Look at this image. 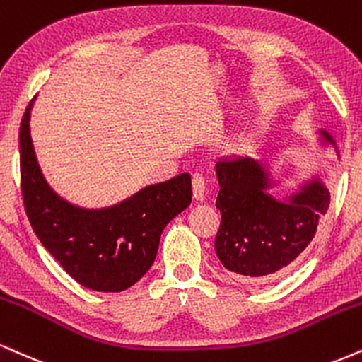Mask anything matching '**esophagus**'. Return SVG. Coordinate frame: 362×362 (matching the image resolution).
<instances>
[{"label": "esophagus", "instance_id": "obj_1", "mask_svg": "<svg viewBox=\"0 0 362 362\" xmlns=\"http://www.w3.org/2000/svg\"><path fill=\"white\" fill-rule=\"evenodd\" d=\"M192 185H194V197L197 200H202L204 194H206V177H204V173L200 172L194 173Z\"/></svg>", "mask_w": 362, "mask_h": 362}]
</instances>
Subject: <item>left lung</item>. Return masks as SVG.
<instances>
[{
    "label": "left lung",
    "instance_id": "left-lung-1",
    "mask_svg": "<svg viewBox=\"0 0 362 362\" xmlns=\"http://www.w3.org/2000/svg\"><path fill=\"white\" fill-rule=\"evenodd\" d=\"M322 134L334 145L329 133ZM216 173L221 226L214 246L221 263L250 283L280 275L315 236L329 209L327 187L312 180L298 194L276 200L267 192V168L250 156L219 160Z\"/></svg>",
    "mask_w": 362,
    "mask_h": 362
}]
</instances>
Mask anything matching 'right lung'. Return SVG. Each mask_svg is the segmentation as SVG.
<instances>
[{
    "instance_id": "obj_1",
    "label": "right lung",
    "mask_w": 362,
    "mask_h": 362,
    "mask_svg": "<svg viewBox=\"0 0 362 362\" xmlns=\"http://www.w3.org/2000/svg\"><path fill=\"white\" fill-rule=\"evenodd\" d=\"M20 124V178L30 224L65 272L86 288L123 291L153 264L162 230L192 200L189 173L139 190L115 207L86 211L47 185L30 138V110Z\"/></svg>"
}]
</instances>
